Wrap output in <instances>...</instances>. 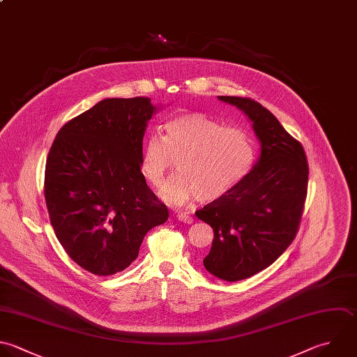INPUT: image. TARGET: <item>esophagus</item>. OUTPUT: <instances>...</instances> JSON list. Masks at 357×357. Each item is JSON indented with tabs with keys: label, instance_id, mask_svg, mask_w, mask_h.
I'll list each match as a JSON object with an SVG mask.
<instances>
[{
	"label": "esophagus",
	"instance_id": "1",
	"mask_svg": "<svg viewBox=\"0 0 357 357\" xmlns=\"http://www.w3.org/2000/svg\"><path fill=\"white\" fill-rule=\"evenodd\" d=\"M177 219L180 220V222H184V223H187V225H191L194 220H192V218L190 216V215H187V213H178L177 215Z\"/></svg>",
	"mask_w": 357,
	"mask_h": 357
}]
</instances>
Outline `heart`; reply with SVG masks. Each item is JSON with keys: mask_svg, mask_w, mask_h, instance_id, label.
Returning <instances> with one entry per match:
<instances>
[{"mask_svg": "<svg viewBox=\"0 0 357 357\" xmlns=\"http://www.w3.org/2000/svg\"><path fill=\"white\" fill-rule=\"evenodd\" d=\"M173 159L178 170L160 197L173 205L199 198L213 202L230 192L250 172L254 149L245 131L223 127L202 113H185L166 123L165 135H149L141 152V172L160 187Z\"/></svg>", "mask_w": 357, "mask_h": 357, "instance_id": "obj_1", "label": "heart"}]
</instances>
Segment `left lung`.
Masks as SVG:
<instances>
[{
    "instance_id": "1",
    "label": "left lung",
    "mask_w": 357,
    "mask_h": 357,
    "mask_svg": "<svg viewBox=\"0 0 357 357\" xmlns=\"http://www.w3.org/2000/svg\"><path fill=\"white\" fill-rule=\"evenodd\" d=\"M218 99L241 110L259 141V156L247 176L223 198L195 212L213 229L205 269L236 282L268 268L296 237L307 195L308 165L300 142L268 109L247 98Z\"/></svg>"
}]
</instances>
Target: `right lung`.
<instances>
[{"mask_svg":"<svg viewBox=\"0 0 357 357\" xmlns=\"http://www.w3.org/2000/svg\"><path fill=\"white\" fill-rule=\"evenodd\" d=\"M148 98H109L68 121L46 162L45 197L67 254L93 275L124 271L169 211L141 172L142 141L160 110Z\"/></svg>","mask_w":357,"mask_h":357,"instance_id":"add662e5","label":"right lung"}]
</instances>
